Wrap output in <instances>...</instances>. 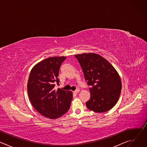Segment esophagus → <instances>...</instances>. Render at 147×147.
I'll return each instance as SVG.
<instances>
[{
    "instance_id": "1",
    "label": "esophagus",
    "mask_w": 147,
    "mask_h": 147,
    "mask_svg": "<svg viewBox=\"0 0 147 147\" xmlns=\"http://www.w3.org/2000/svg\"><path fill=\"white\" fill-rule=\"evenodd\" d=\"M79 91H80V89H77L76 90H75L74 91H73V92H74V94H77Z\"/></svg>"
}]
</instances>
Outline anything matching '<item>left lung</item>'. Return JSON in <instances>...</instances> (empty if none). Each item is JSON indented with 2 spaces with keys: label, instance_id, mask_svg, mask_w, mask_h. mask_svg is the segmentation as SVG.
Here are the masks:
<instances>
[{
  "label": "left lung",
  "instance_id": "obj_1",
  "mask_svg": "<svg viewBox=\"0 0 147 147\" xmlns=\"http://www.w3.org/2000/svg\"><path fill=\"white\" fill-rule=\"evenodd\" d=\"M82 69L90 88L91 98L87 107L97 113L111 109L116 104L121 90L120 76L114 67L95 53L74 55Z\"/></svg>",
  "mask_w": 147,
  "mask_h": 147
}]
</instances>
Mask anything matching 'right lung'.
I'll use <instances>...</instances> for the list:
<instances>
[{
  "label": "right lung",
  "instance_id": "add662e5",
  "mask_svg": "<svg viewBox=\"0 0 147 147\" xmlns=\"http://www.w3.org/2000/svg\"><path fill=\"white\" fill-rule=\"evenodd\" d=\"M66 56L51 57L42 60L31 69L27 83L30 100L34 109L50 119H56L69 109L73 99L71 91L53 89L59 84V71Z\"/></svg>",
  "mask_w": 147,
  "mask_h": 147
}]
</instances>
